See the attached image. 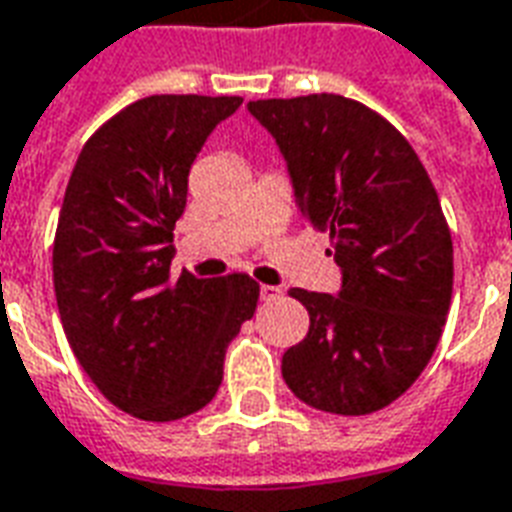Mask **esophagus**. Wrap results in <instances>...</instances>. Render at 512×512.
Segmentation results:
<instances>
[{
    "mask_svg": "<svg viewBox=\"0 0 512 512\" xmlns=\"http://www.w3.org/2000/svg\"><path fill=\"white\" fill-rule=\"evenodd\" d=\"M283 294V289L281 286H267V283H261V300H278V297H281Z\"/></svg>",
    "mask_w": 512,
    "mask_h": 512,
    "instance_id": "1",
    "label": "esophagus"
}]
</instances>
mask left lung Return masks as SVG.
Listing matches in <instances>:
<instances>
[{
    "mask_svg": "<svg viewBox=\"0 0 512 512\" xmlns=\"http://www.w3.org/2000/svg\"><path fill=\"white\" fill-rule=\"evenodd\" d=\"M289 163L302 218L330 234L341 292L292 289L311 327L283 354L300 401L371 414L417 382L445 330L453 240L428 171L398 130L341 95L251 100Z\"/></svg>",
    "mask_w": 512,
    "mask_h": 512,
    "instance_id": "1",
    "label": "left lung"
}]
</instances>
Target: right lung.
Returning a JSON list of instances; mask_svg holds the SVG:
<instances>
[{
    "instance_id": "obj_1",
    "label": "right lung",
    "mask_w": 512,
    "mask_h": 512,
    "mask_svg": "<svg viewBox=\"0 0 512 512\" xmlns=\"http://www.w3.org/2000/svg\"><path fill=\"white\" fill-rule=\"evenodd\" d=\"M242 98L152 95L103 122L67 182L54 292L67 343L108 401L149 423L199 412L259 302L251 275L171 278L174 223L212 128Z\"/></svg>"
}]
</instances>
